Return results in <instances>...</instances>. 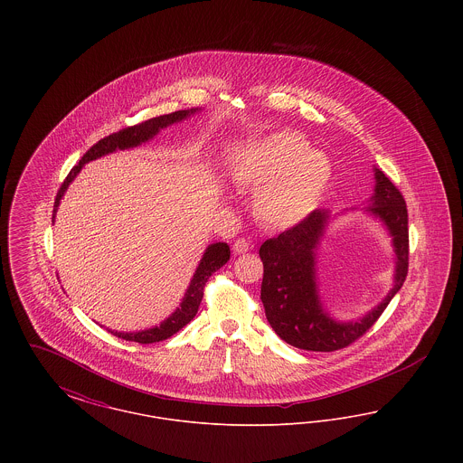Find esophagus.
Wrapping results in <instances>:
<instances>
[{
  "mask_svg": "<svg viewBox=\"0 0 463 463\" xmlns=\"http://www.w3.org/2000/svg\"><path fill=\"white\" fill-rule=\"evenodd\" d=\"M251 248V244H250V241H246L244 238H240V240H236L234 241V244H232V250H234V253L236 255H241V253H246L248 250Z\"/></svg>",
  "mask_w": 463,
  "mask_h": 463,
  "instance_id": "esophagus-1",
  "label": "esophagus"
}]
</instances>
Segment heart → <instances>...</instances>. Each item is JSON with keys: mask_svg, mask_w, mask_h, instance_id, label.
<instances>
[{"mask_svg": "<svg viewBox=\"0 0 463 463\" xmlns=\"http://www.w3.org/2000/svg\"><path fill=\"white\" fill-rule=\"evenodd\" d=\"M234 182L262 191L257 213L276 229H293L307 221L326 198L333 165L297 133H272L244 149L234 168Z\"/></svg>", "mask_w": 463, "mask_h": 463, "instance_id": "b5f03b06", "label": "heart"}]
</instances>
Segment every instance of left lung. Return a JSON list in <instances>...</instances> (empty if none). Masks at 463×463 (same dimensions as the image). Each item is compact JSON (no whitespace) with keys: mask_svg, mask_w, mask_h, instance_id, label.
I'll use <instances>...</instances> for the list:
<instances>
[{"mask_svg":"<svg viewBox=\"0 0 463 463\" xmlns=\"http://www.w3.org/2000/svg\"><path fill=\"white\" fill-rule=\"evenodd\" d=\"M374 172L373 196L363 208L382 222L392 238L396 257L394 281L385 298L353 321H338L319 295L317 250L326 234L328 210H316L307 221L288 229L260 246L264 279L260 298L272 330L287 344L314 353H331L347 347L364 335L402 287L408 274V210L396 185L378 168Z\"/></svg>","mask_w":463,"mask_h":463,"instance_id":"8db88e82","label":"left lung"}]
</instances>
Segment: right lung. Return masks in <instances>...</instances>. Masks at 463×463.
Wrapping results in <instances>:
<instances>
[{"label": "right lung", "mask_w": 463, "mask_h": 463, "mask_svg": "<svg viewBox=\"0 0 463 463\" xmlns=\"http://www.w3.org/2000/svg\"><path fill=\"white\" fill-rule=\"evenodd\" d=\"M199 110L201 109H198V108H194V109L175 110L172 114L157 116V118L147 119V121H144L140 125H135V127H130V128H123L119 132L112 133L109 137L100 138L95 146L90 147L85 156L80 159V163L69 172L64 184L61 185L59 193H57V198H55V204H53L52 222H55V213L59 210L61 199L64 198V194H66L67 187L71 185V182L76 178V175L81 172V168L87 163L93 161V159H99L102 156L116 153V151H125V149L138 147V146L153 140L156 135L161 132L163 128H168V127H172L175 123H180V121L187 119L189 116L196 114ZM229 257H231V250H229L227 242H212V244H208V248L204 250L198 267L194 270V276H193L189 287H187L185 293H184V298H182L180 306L159 326H153V328H147V330L133 331V333L108 331L112 333L114 336H118V338L130 340V342H138V344H155V342L166 340L168 336L175 335L176 331L184 328L187 323H191V319L196 316L199 304L203 300V288H204L206 281L210 279V276L215 270H219L222 265L227 264Z\"/></svg>", "instance_id": "right-lung-1"}]
</instances>
